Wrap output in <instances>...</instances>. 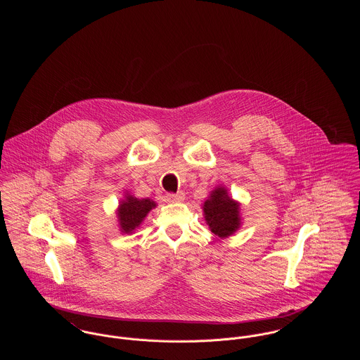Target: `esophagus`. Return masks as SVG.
<instances>
[{"label":"esophagus","instance_id":"34e87169","mask_svg":"<svg viewBox=\"0 0 360 360\" xmlns=\"http://www.w3.org/2000/svg\"><path fill=\"white\" fill-rule=\"evenodd\" d=\"M184 193H181V191H179V193H169L167 195H166V198H167V201L169 202H181V201H184Z\"/></svg>","mask_w":360,"mask_h":360}]
</instances>
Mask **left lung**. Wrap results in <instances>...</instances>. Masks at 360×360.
Here are the masks:
<instances>
[{
    "label": "left lung",
    "instance_id": "obj_1",
    "mask_svg": "<svg viewBox=\"0 0 360 360\" xmlns=\"http://www.w3.org/2000/svg\"><path fill=\"white\" fill-rule=\"evenodd\" d=\"M238 202L233 201L223 187L216 188L204 204L206 223L213 234L227 237L240 227Z\"/></svg>",
    "mask_w": 360,
    "mask_h": 360
}]
</instances>
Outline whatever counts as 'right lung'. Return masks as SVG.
Listing matches in <instances>:
<instances>
[{
  "instance_id": "obj_1",
  "label": "right lung",
  "mask_w": 360,
  "mask_h": 360,
  "mask_svg": "<svg viewBox=\"0 0 360 360\" xmlns=\"http://www.w3.org/2000/svg\"><path fill=\"white\" fill-rule=\"evenodd\" d=\"M155 207L154 201L151 200H139L131 195L126 197V201H122L117 210L120 227L124 233H131L136 227L140 226L147 213Z\"/></svg>"
}]
</instances>
